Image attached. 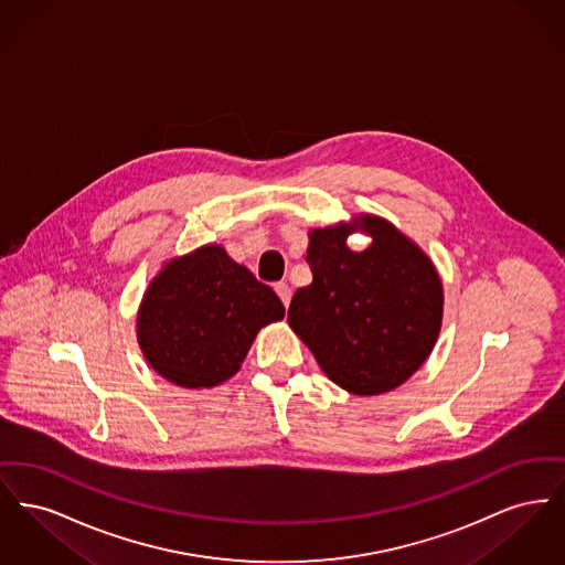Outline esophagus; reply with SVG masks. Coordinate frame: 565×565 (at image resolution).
<instances>
[{
  "instance_id": "1",
  "label": "esophagus",
  "mask_w": 565,
  "mask_h": 565,
  "mask_svg": "<svg viewBox=\"0 0 565 565\" xmlns=\"http://www.w3.org/2000/svg\"><path fill=\"white\" fill-rule=\"evenodd\" d=\"M275 292L277 296L281 298V302L288 307L290 305V298H292V290H290V286L286 284V281H279V284H275Z\"/></svg>"
}]
</instances>
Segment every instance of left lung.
<instances>
[{
	"instance_id": "obj_1",
	"label": "left lung",
	"mask_w": 565,
	"mask_h": 565,
	"mask_svg": "<svg viewBox=\"0 0 565 565\" xmlns=\"http://www.w3.org/2000/svg\"><path fill=\"white\" fill-rule=\"evenodd\" d=\"M362 227L374 243L347 247ZM307 263L313 281L298 288L288 322L330 381L355 396L403 385L430 355L443 322V284L430 258L387 220L313 228Z\"/></svg>"
}]
</instances>
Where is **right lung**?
Returning a JSON list of instances; mask_svg holds the SVG:
<instances>
[{
    "instance_id": "add662e5",
    "label": "right lung",
    "mask_w": 565,
    "mask_h": 565,
    "mask_svg": "<svg viewBox=\"0 0 565 565\" xmlns=\"http://www.w3.org/2000/svg\"><path fill=\"white\" fill-rule=\"evenodd\" d=\"M279 296L220 245L169 260L137 313V341L167 381L199 390L235 375L258 330L284 320Z\"/></svg>"
}]
</instances>
